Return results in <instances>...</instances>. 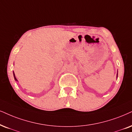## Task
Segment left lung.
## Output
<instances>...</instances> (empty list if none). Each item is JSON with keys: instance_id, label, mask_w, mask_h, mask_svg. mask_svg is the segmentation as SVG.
I'll list each match as a JSON object with an SVG mask.
<instances>
[{"instance_id": "8db88e82", "label": "left lung", "mask_w": 132, "mask_h": 132, "mask_svg": "<svg viewBox=\"0 0 132 132\" xmlns=\"http://www.w3.org/2000/svg\"><path fill=\"white\" fill-rule=\"evenodd\" d=\"M117 77H118V74H117Z\"/></svg>"}]
</instances>
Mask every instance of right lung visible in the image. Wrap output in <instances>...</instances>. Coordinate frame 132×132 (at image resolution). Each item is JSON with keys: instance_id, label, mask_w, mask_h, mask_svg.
I'll list each match as a JSON object with an SVG mask.
<instances>
[{"instance_id": "1", "label": "right lung", "mask_w": 132, "mask_h": 132, "mask_svg": "<svg viewBox=\"0 0 132 132\" xmlns=\"http://www.w3.org/2000/svg\"><path fill=\"white\" fill-rule=\"evenodd\" d=\"M13 76H14V80L16 81H18V80H17V78H16V77H15V74H14V72H13Z\"/></svg>"}]
</instances>
